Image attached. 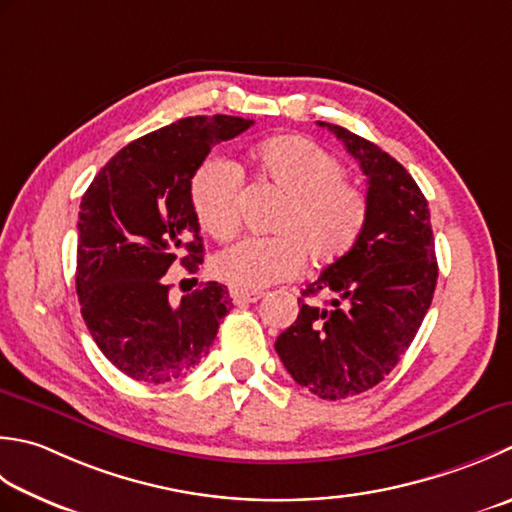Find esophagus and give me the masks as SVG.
<instances>
[{"label":"esophagus","mask_w":512,"mask_h":512,"mask_svg":"<svg viewBox=\"0 0 512 512\" xmlns=\"http://www.w3.org/2000/svg\"><path fill=\"white\" fill-rule=\"evenodd\" d=\"M262 297H264L262 290H237V288L230 290V299H233L235 304H253Z\"/></svg>","instance_id":"34e87169"}]
</instances>
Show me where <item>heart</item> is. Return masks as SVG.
Masks as SVG:
<instances>
[{
    "label": "heart",
    "instance_id": "1",
    "mask_svg": "<svg viewBox=\"0 0 512 512\" xmlns=\"http://www.w3.org/2000/svg\"><path fill=\"white\" fill-rule=\"evenodd\" d=\"M257 184L282 195L273 237L246 239L213 259V275L239 290L284 282L310 264L324 266L357 244L368 222V195L346 179L342 159L302 135H279L250 153ZM190 204L208 235L230 239L239 228V175L208 159L190 179Z\"/></svg>",
    "mask_w": 512,
    "mask_h": 512
}]
</instances>
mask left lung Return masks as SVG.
I'll return each instance as SVG.
<instances>
[{
  "instance_id": "1",
  "label": "left lung",
  "mask_w": 512,
  "mask_h": 512,
  "mask_svg": "<svg viewBox=\"0 0 512 512\" xmlns=\"http://www.w3.org/2000/svg\"><path fill=\"white\" fill-rule=\"evenodd\" d=\"M342 139L368 184V222L357 244L322 270L275 350L299 386L337 402L377 386L413 344L437 286L428 202L397 159L350 130L317 122Z\"/></svg>"
}]
</instances>
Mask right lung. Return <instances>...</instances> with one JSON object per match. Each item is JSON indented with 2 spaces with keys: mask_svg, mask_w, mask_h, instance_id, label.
<instances>
[{
  "mask_svg": "<svg viewBox=\"0 0 512 512\" xmlns=\"http://www.w3.org/2000/svg\"><path fill=\"white\" fill-rule=\"evenodd\" d=\"M250 126L253 119L230 115L179 119L110 157L82 197L75 273L82 317L108 362L137 382L186 377L233 306L217 282L177 302L166 273L179 264L193 275L204 262L190 179L210 148Z\"/></svg>",
  "mask_w": 512,
  "mask_h": 512,
  "instance_id": "right-lung-1",
  "label": "right lung"
}]
</instances>
